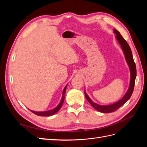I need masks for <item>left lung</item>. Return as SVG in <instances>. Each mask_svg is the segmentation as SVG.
I'll use <instances>...</instances> for the list:
<instances>
[{
  "label": "left lung",
  "instance_id": "left-lung-1",
  "mask_svg": "<svg viewBox=\"0 0 147 147\" xmlns=\"http://www.w3.org/2000/svg\"><path fill=\"white\" fill-rule=\"evenodd\" d=\"M113 31H114V33L116 34V38L117 39V40L118 41L119 43L120 44V45L121 47L124 56H125V58L127 61V63L129 67L130 71H131L130 84H129V87L128 90L126 93V94L123 96V97L121 99H120L119 101L116 102V103L109 105H100L94 103V102H93L91 100V99L89 97V96L87 95L86 93L84 92V94H85V97L86 99L88 100V101L90 102L91 105L96 110L102 113L113 112L115 111L118 110L119 107H121L122 105H123L129 99H130V97L133 92V91H134L135 80H136V74H137L136 64L134 63V59H133L132 51L129 46L127 42L124 39V38L122 37V35L120 34V33L117 29H114Z\"/></svg>",
  "mask_w": 147,
  "mask_h": 147
}]
</instances>
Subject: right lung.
<instances>
[{"mask_svg":"<svg viewBox=\"0 0 147 147\" xmlns=\"http://www.w3.org/2000/svg\"><path fill=\"white\" fill-rule=\"evenodd\" d=\"M66 88H67V85L65 86L64 90H63V97H62V99L60 102L59 104L54 109H52V110H48V111H45V112H35V111H32V110H30V111L32 113H34V114L38 115V116H42V117H49V116H51V115L55 114L56 113L58 112L59 109L61 108L62 105H63V102H64V98H65V91H66Z\"/></svg>","mask_w":147,"mask_h":147,"instance_id":"add662e5","label":"right lung"}]
</instances>
